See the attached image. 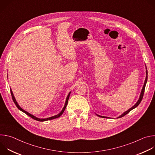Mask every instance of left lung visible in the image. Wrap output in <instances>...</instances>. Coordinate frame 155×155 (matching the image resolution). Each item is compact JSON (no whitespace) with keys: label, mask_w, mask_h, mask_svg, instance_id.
<instances>
[{"label":"left lung","mask_w":155,"mask_h":155,"mask_svg":"<svg viewBox=\"0 0 155 155\" xmlns=\"http://www.w3.org/2000/svg\"><path fill=\"white\" fill-rule=\"evenodd\" d=\"M146 74H147V77H146V78H145V83H144V85L143 86V88H142V92H141V94H140V98L139 99V101H137V102L132 107H131L130 108H129L128 110H127L126 112H125L123 114H122L120 117H119V118H121L123 117H124V115H126V114H127L130 111H131V110L132 109H134V108L137 107L139 104L141 102L142 100V98H143V94H144V91H145V85H146V83H147V78H148V77H147V75H148V72H147V71H146ZM98 117H101V118H107V117H102V116H99V115H97Z\"/></svg>","instance_id":"left-lung-1"}]
</instances>
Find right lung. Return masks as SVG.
<instances>
[{
	"label": "right lung",
	"mask_w": 155,
	"mask_h": 155,
	"mask_svg": "<svg viewBox=\"0 0 155 155\" xmlns=\"http://www.w3.org/2000/svg\"><path fill=\"white\" fill-rule=\"evenodd\" d=\"M10 92H11V95H12V99H13V101L14 103L15 104L16 106L18 107V108L19 110H20L21 111H22V112H23L24 113H25L27 115L29 116V117H30L31 118H32V119H34V120H37V121H44L50 120L55 119V118H57L59 117H60V116L63 114V112H64V110H65V108H66V106H67V105H68V101H69V96H70V93H70L69 94V95L68 96V97H67V99H66V101H65V105H64V108H62V111H61V112L58 115H55V116H53V117H50V118H45V119H40V118H36L35 117L33 116L32 115H31V114H29L28 112H27L26 111H25V110H24L23 109H22V108L19 106V105L17 104V102H16V100H15V97H14V96H13V93H12V90H10Z\"/></svg>",
	"instance_id": "obj_1"
}]
</instances>
